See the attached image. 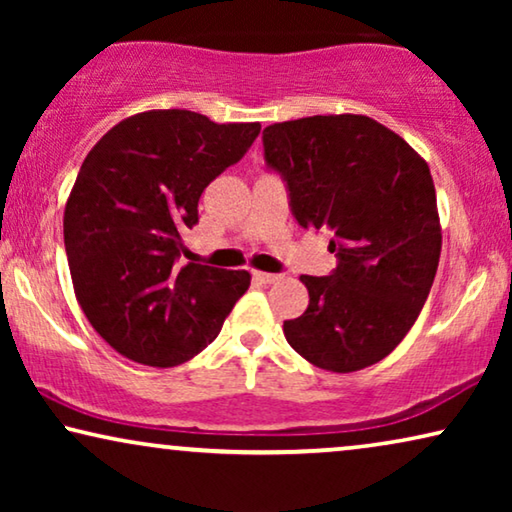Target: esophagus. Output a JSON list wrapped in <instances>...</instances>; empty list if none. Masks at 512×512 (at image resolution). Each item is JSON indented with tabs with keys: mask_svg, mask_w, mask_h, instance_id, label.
I'll return each instance as SVG.
<instances>
[{
	"mask_svg": "<svg viewBox=\"0 0 512 512\" xmlns=\"http://www.w3.org/2000/svg\"><path fill=\"white\" fill-rule=\"evenodd\" d=\"M251 275H254L258 284H275V282H279V279H282V275H275V272H263V270H254Z\"/></svg>",
	"mask_w": 512,
	"mask_h": 512,
	"instance_id": "obj_1",
	"label": "esophagus"
}]
</instances>
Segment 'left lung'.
<instances>
[{
    "instance_id": "8db88e82",
    "label": "left lung",
    "mask_w": 512,
    "mask_h": 512,
    "mask_svg": "<svg viewBox=\"0 0 512 512\" xmlns=\"http://www.w3.org/2000/svg\"><path fill=\"white\" fill-rule=\"evenodd\" d=\"M263 146L296 221L331 230L338 256L331 277H300L310 305L284 321L286 340L331 373L373 366L415 324L438 270L443 233L429 165L363 114L272 123Z\"/></svg>"
}]
</instances>
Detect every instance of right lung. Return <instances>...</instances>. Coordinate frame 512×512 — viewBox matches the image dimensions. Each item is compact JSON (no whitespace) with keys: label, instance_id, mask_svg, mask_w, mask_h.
<instances>
[{"label":"right lung","instance_id":"add662e5","mask_svg":"<svg viewBox=\"0 0 512 512\" xmlns=\"http://www.w3.org/2000/svg\"><path fill=\"white\" fill-rule=\"evenodd\" d=\"M258 123L151 109L116 123L83 160L65 205V249L90 326L153 368L200 354L249 289L247 270L179 265L209 181L237 163Z\"/></svg>","mask_w":512,"mask_h":512}]
</instances>
